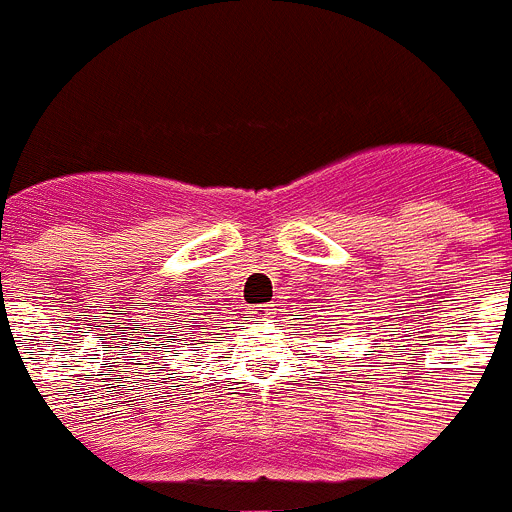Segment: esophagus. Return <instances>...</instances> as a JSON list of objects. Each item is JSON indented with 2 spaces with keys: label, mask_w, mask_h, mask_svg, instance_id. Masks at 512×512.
<instances>
[{
  "label": "esophagus",
  "mask_w": 512,
  "mask_h": 512,
  "mask_svg": "<svg viewBox=\"0 0 512 512\" xmlns=\"http://www.w3.org/2000/svg\"><path fill=\"white\" fill-rule=\"evenodd\" d=\"M270 314H273L270 309H255L252 311V322H268Z\"/></svg>",
  "instance_id": "obj_1"
}]
</instances>
